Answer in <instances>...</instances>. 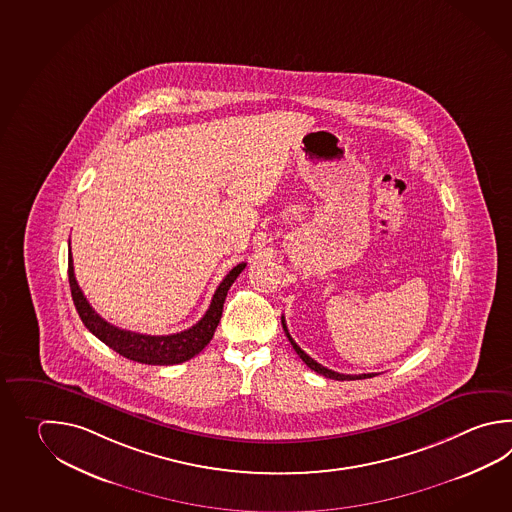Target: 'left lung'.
Segmentation results:
<instances>
[{
    "instance_id": "left-lung-1",
    "label": "left lung",
    "mask_w": 512,
    "mask_h": 512,
    "mask_svg": "<svg viewBox=\"0 0 512 512\" xmlns=\"http://www.w3.org/2000/svg\"><path fill=\"white\" fill-rule=\"evenodd\" d=\"M282 328H284V332H286V337H288V341L292 343L293 350L297 352V355L303 359L304 363L308 368H312L313 372H317V374H321L324 377H330V379H335V381H352V379H366V377H374L377 374H359V376H350V374H339V372H334V370H328L326 366L319 365L317 361H313L310 355L306 354L304 350H301V346L297 345L295 341L292 339V335L288 332V326H286V321H284V315L281 317Z\"/></svg>"
}]
</instances>
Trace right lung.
Listing matches in <instances>:
<instances>
[{
    "instance_id": "right-lung-1",
    "label": "right lung",
    "mask_w": 512,
    "mask_h": 512,
    "mask_svg": "<svg viewBox=\"0 0 512 512\" xmlns=\"http://www.w3.org/2000/svg\"><path fill=\"white\" fill-rule=\"evenodd\" d=\"M246 268V262H240L231 270L211 299L208 312L199 323L193 324L188 330L171 335H146L122 330L102 319L94 312L93 306L87 303L84 292L80 290L76 277H74L73 257H71V242H69V284L73 295L76 312L80 315L85 328L96 335L102 343L113 348L116 354L124 355L136 363L144 365H178L202 352V348L208 345L215 334L222 317V306L226 301V295L231 284L239 277L240 272Z\"/></svg>"
}]
</instances>
